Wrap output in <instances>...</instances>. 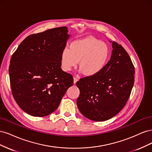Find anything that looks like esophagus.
Wrapping results in <instances>:
<instances>
[{
	"label": "esophagus",
	"mask_w": 152,
	"mask_h": 152,
	"mask_svg": "<svg viewBox=\"0 0 152 152\" xmlns=\"http://www.w3.org/2000/svg\"><path fill=\"white\" fill-rule=\"evenodd\" d=\"M78 81V79L77 78H76V77H74L73 78V83H74L75 84L77 83V82Z\"/></svg>",
	"instance_id": "obj_1"
}]
</instances>
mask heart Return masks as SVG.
<instances>
[{"mask_svg": "<svg viewBox=\"0 0 152 152\" xmlns=\"http://www.w3.org/2000/svg\"><path fill=\"white\" fill-rule=\"evenodd\" d=\"M107 44L93 37L78 39L70 43L60 56L62 70L70 71L79 61V68L86 76L93 77L103 71L110 59Z\"/></svg>", "mask_w": 152, "mask_h": 152, "instance_id": "obj_1", "label": "heart"}]
</instances>
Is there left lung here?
Segmentation results:
<instances>
[{"label": "left lung", "instance_id": "left-lung-1", "mask_svg": "<svg viewBox=\"0 0 152 152\" xmlns=\"http://www.w3.org/2000/svg\"><path fill=\"white\" fill-rule=\"evenodd\" d=\"M110 61L102 72L77 82L80 113L94 121H104L121 111L129 98L134 81V67L122 45L115 42Z\"/></svg>", "mask_w": 152, "mask_h": 152}]
</instances>
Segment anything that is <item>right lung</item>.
<instances>
[{"label": "right lung", "instance_id": "right-lung-1", "mask_svg": "<svg viewBox=\"0 0 152 152\" xmlns=\"http://www.w3.org/2000/svg\"><path fill=\"white\" fill-rule=\"evenodd\" d=\"M66 26L31 35L13 53L9 74L17 104L31 116L44 117L54 112L72 76L61 68L60 56L70 37Z\"/></svg>", "mask_w": 152, "mask_h": 152}]
</instances>
